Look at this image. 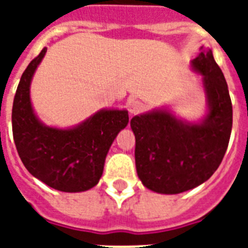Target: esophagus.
<instances>
[{
  "instance_id": "1",
  "label": "esophagus",
  "mask_w": 248,
  "mask_h": 248,
  "mask_svg": "<svg viewBox=\"0 0 248 248\" xmlns=\"http://www.w3.org/2000/svg\"><path fill=\"white\" fill-rule=\"evenodd\" d=\"M127 108H128V112H130V114H138V113H140L141 110H143L144 105L141 101L135 100V99H134V100L128 101Z\"/></svg>"
}]
</instances>
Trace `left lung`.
Listing matches in <instances>:
<instances>
[{
	"label": "left lung",
	"mask_w": 248,
	"mask_h": 248,
	"mask_svg": "<svg viewBox=\"0 0 248 248\" xmlns=\"http://www.w3.org/2000/svg\"><path fill=\"white\" fill-rule=\"evenodd\" d=\"M202 75L207 113L200 122L181 120L170 109L132 117L138 176L145 188L161 194L186 192L208 180L227 152L233 109L227 81L210 48L192 60Z\"/></svg>",
	"instance_id": "1"
}]
</instances>
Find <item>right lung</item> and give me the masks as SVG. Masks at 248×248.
<instances>
[{"label":"right lung","mask_w":248,"mask_h":248,"mask_svg":"<svg viewBox=\"0 0 248 248\" xmlns=\"http://www.w3.org/2000/svg\"><path fill=\"white\" fill-rule=\"evenodd\" d=\"M47 48L29 63L13 104V135L25 169L60 192L89 190L99 183L105 157L118 132L127 126L126 109H100L69 128L46 126L31 103V82Z\"/></svg>","instance_id":"right-lung-1"}]
</instances>
